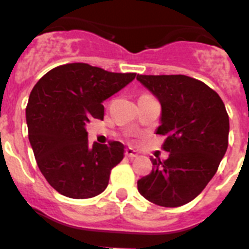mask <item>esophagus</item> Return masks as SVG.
<instances>
[{
  "label": "esophagus",
  "instance_id": "esophagus-1",
  "mask_svg": "<svg viewBox=\"0 0 249 249\" xmlns=\"http://www.w3.org/2000/svg\"><path fill=\"white\" fill-rule=\"evenodd\" d=\"M124 153H126L127 157H129V158L138 157V152L135 151V149H132V148H126V152H124Z\"/></svg>",
  "mask_w": 249,
  "mask_h": 249
}]
</instances>
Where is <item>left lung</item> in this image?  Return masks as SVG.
Masks as SVG:
<instances>
[{
  "label": "left lung",
  "mask_w": 249,
  "mask_h": 249,
  "mask_svg": "<svg viewBox=\"0 0 249 249\" xmlns=\"http://www.w3.org/2000/svg\"><path fill=\"white\" fill-rule=\"evenodd\" d=\"M137 81L162 107L157 135L166 136V160L138 179V192L152 203L179 207L195 199L215 175L228 147L230 118L223 101L206 83L184 74L146 76Z\"/></svg>",
  "instance_id": "1"
}]
</instances>
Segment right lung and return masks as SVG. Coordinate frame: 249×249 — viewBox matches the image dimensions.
Listing matches in <instances>:
<instances>
[{
	"mask_svg": "<svg viewBox=\"0 0 249 249\" xmlns=\"http://www.w3.org/2000/svg\"><path fill=\"white\" fill-rule=\"evenodd\" d=\"M135 77L68 63L51 70L35 85L26 107L28 140L39 171L58 193L85 199L107 188L124 146L113 141L89 147L86 124L92 118L103 120V101Z\"/></svg>",
	"mask_w": 249,
	"mask_h": 249,
	"instance_id": "obj_1",
	"label": "right lung"
}]
</instances>
